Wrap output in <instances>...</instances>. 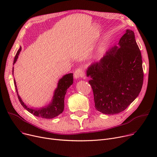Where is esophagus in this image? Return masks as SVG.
Here are the masks:
<instances>
[{
  "label": "esophagus",
  "mask_w": 157,
  "mask_h": 157,
  "mask_svg": "<svg viewBox=\"0 0 157 157\" xmlns=\"http://www.w3.org/2000/svg\"><path fill=\"white\" fill-rule=\"evenodd\" d=\"M85 74L84 70L82 69H80V68L76 69L74 73V76L76 79L83 78V77H85Z\"/></svg>",
  "instance_id": "obj_1"
}]
</instances>
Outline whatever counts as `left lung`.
I'll return each mask as SVG.
<instances>
[{"instance_id":"left-lung-1","label":"left lung","mask_w":157,"mask_h":157,"mask_svg":"<svg viewBox=\"0 0 157 157\" xmlns=\"http://www.w3.org/2000/svg\"><path fill=\"white\" fill-rule=\"evenodd\" d=\"M103 58L88 68L95 108L102 113L118 114L127 109L141 92L144 79L141 51L133 31L127 30Z\"/></svg>"}]
</instances>
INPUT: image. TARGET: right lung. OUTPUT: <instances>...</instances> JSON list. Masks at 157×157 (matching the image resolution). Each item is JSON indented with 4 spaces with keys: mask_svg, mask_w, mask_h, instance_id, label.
Listing matches in <instances>:
<instances>
[{
    "mask_svg": "<svg viewBox=\"0 0 157 157\" xmlns=\"http://www.w3.org/2000/svg\"><path fill=\"white\" fill-rule=\"evenodd\" d=\"M21 47L18 50L16 53L13 64L16 62V60L18 59V56L19 55L20 52H21ZM15 88L16 93H17L18 98L22 105V106L25 109H26L29 113L33 114L36 117L42 118H53L57 116H59L60 114H61L63 109H64V98L66 92H67V88L73 83V74L70 73L68 74H66L62 79H60L58 83L57 88L55 90V92L54 94L52 102L49 104L48 106L44 107V108H40L39 109H31L28 108V107L24 104L23 102L21 101L20 97L18 94L17 88H16V81L14 80Z\"/></svg>",
    "mask_w": 157,
    "mask_h": 157,
    "instance_id": "1",
    "label": "right lung"
}]
</instances>
